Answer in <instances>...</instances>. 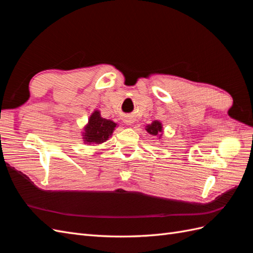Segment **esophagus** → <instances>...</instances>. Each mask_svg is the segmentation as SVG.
<instances>
[{"mask_svg":"<svg viewBox=\"0 0 253 253\" xmlns=\"http://www.w3.org/2000/svg\"><path fill=\"white\" fill-rule=\"evenodd\" d=\"M125 124H126V126H131V125L133 124V119H132V118H126V119H125Z\"/></svg>","mask_w":253,"mask_h":253,"instance_id":"34e87169","label":"esophagus"}]
</instances>
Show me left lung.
Segmentation results:
<instances>
[{
    "mask_svg": "<svg viewBox=\"0 0 253 253\" xmlns=\"http://www.w3.org/2000/svg\"><path fill=\"white\" fill-rule=\"evenodd\" d=\"M145 131H147L150 135L158 137V139H162L163 134H164V127L163 124L158 120H154L150 125L145 126Z\"/></svg>",
    "mask_w": 253,
    "mask_h": 253,
    "instance_id": "1",
    "label": "left lung"
}]
</instances>
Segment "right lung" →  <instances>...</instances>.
Here are the masks:
<instances>
[{
  "instance_id": "right-lung-1",
  "label": "right lung",
  "mask_w": 253,
  "mask_h": 253,
  "mask_svg": "<svg viewBox=\"0 0 253 253\" xmlns=\"http://www.w3.org/2000/svg\"><path fill=\"white\" fill-rule=\"evenodd\" d=\"M117 126L116 122L101 117L100 111L95 110L90 114L87 124L83 126V142L87 145L101 144L109 140L114 129Z\"/></svg>"
}]
</instances>
